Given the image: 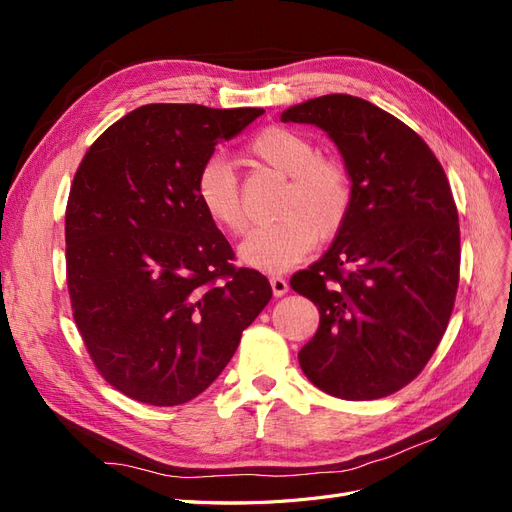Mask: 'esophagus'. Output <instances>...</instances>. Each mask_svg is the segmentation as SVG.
<instances>
[{
	"instance_id": "34e87169",
	"label": "esophagus",
	"mask_w": 512,
	"mask_h": 512,
	"mask_svg": "<svg viewBox=\"0 0 512 512\" xmlns=\"http://www.w3.org/2000/svg\"><path fill=\"white\" fill-rule=\"evenodd\" d=\"M271 288H273V294L275 297H284V294L288 292V282L284 280V277H280V275H271Z\"/></svg>"
}]
</instances>
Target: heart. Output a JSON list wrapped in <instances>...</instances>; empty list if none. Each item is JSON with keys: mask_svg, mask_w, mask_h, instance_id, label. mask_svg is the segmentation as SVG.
<instances>
[{"mask_svg": "<svg viewBox=\"0 0 512 512\" xmlns=\"http://www.w3.org/2000/svg\"><path fill=\"white\" fill-rule=\"evenodd\" d=\"M250 153L290 179L277 209L282 220L252 230L239 247V260L258 271L282 273L299 265L318 239L342 230L352 209V179L344 164L320 158L312 138L290 128L262 130L250 143ZM194 194L211 224L228 232L243 230L239 183L222 158H211L198 170Z\"/></svg>", "mask_w": 512, "mask_h": 512, "instance_id": "obj_1", "label": "heart"}]
</instances>
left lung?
<instances>
[{"label":"left lung","instance_id":"8db88e82","mask_svg":"<svg viewBox=\"0 0 512 512\" xmlns=\"http://www.w3.org/2000/svg\"><path fill=\"white\" fill-rule=\"evenodd\" d=\"M282 121L327 132L354 192L327 254L290 280L320 309L301 369L339 399L386 397L421 374L453 312L459 218L451 185L421 136L363 98H312L286 108Z\"/></svg>","mask_w":512,"mask_h":512}]
</instances>
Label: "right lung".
<instances>
[{
	"label": "right lung",
	"instance_id": "obj_1",
	"mask_svg": "<svg viewBox=\"0 0 512 512\" xmlns=\"http://www.w3.org/2000/svg\"><path fill=\"white\" fill-rule=\"evenodd\" d=\"M262 113L147 104L115 121L76 170L66 209L74 322L104 380L141 404L203 393L271 301L265 275L230 265L194 194L215 145Z\"/></svg>",
	"mask_w": 512,
	"mask_h": 512
}]
</instances>
